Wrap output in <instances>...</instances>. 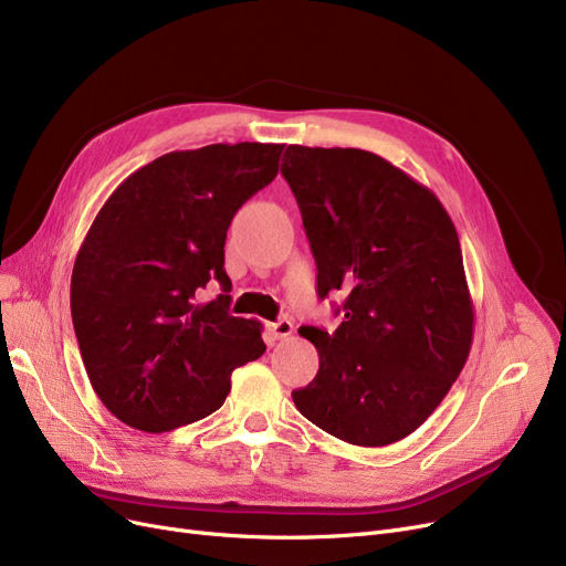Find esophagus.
<instances>
[{
  "instance_id": "34e87169",
  "label": "esophagus",
  "mask_w": 566,
  "mask_h": 566,
  "mask_svg": "<svg viewBox=\"0 0 566 566\" xmlns=\"http://www.w3.org/2000/svg\"><path fill=\"white\" fill-rule=\"evenodd\" d=\"M268 331H270V335H273V339H286L293 333V324L289 322V318H280V322L268 324Z\"/></svg>"
}]
</instances>
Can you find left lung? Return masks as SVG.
Masks as SVG:
<instances>
[{
    "instance_id": "1",
    "label": "left lung",
    "mask_w": 566,
    "mask_h": 566,
    "mask_svg": "<svg viewBox=\"0 0 566 566\" xmlns=\"http://www.w3.org/2000/svg\"><path fill=\"white\" fill-rule=\"evenodd\" d=\"M282 176L316 261V293L344 298L312 384L293 390L307 421L356 447L419 428L470 356L474 310L455 227L437 196L379 155L289 145Z\"/></svg>"
}]
</instances>
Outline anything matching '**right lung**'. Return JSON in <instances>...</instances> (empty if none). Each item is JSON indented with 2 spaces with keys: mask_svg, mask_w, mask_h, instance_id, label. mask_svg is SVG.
I'll return each instance as SVG.
<instances>
[{
  "mask_svg": "<svg viewBox=\"0 0 566 566\" xmlns=\"http://www.w3.org/2000/svg\"><path fill=\"white\" fill-rule=\"evenodd\" d=\"M280 143L168 153L122 182L81 244L71 318L90 384L122 423L168 432L224 405L265 344L229 314L224 242L238 208L277 176ZM217 279L226 291L198 296Z\"/></svg>",
  "mask_w": 566,
  "mask_h": 566,
  "instance_id": "obj_1",
  "label": "right lung"
}]
</instances>
